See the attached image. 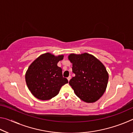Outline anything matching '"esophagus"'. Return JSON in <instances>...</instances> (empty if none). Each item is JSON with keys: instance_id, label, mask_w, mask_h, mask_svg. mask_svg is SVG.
<instances>
[{"instance_id": "34e87169", "label": "esophagus", "mask_w": 133, "mask_h": 133, "mask_svg": "<svg viewBox=\"0 0 133 133\" xmlns=\"http://www.w3.org/2000/svg\"><path fill=\"white\" fill-rule=\"evenodd\" d=\"M70 79H71V76H69V77H67V80H68V81H69V82L70 80Z\"/></svg>"}]
</instances>
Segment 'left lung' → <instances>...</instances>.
<instances>
[{
  "label": "left lung",
  "mask_w": 133,
  "mask_h": 133,
  "mask_svg": "<svg viewBox=\"0 0 133 133\" xmlns=\"http://www.w3.org/2000/svg\"><path fill=\"white\" fill-rule=\"evenodd\" d=\"M69 59L75 74L69 84L76 95L85 102H96L104 94L109 80L104 66L94 56L86 53L71 54Z\"/></svg>",
  "instance_id": "left-lung-1"
}]
</instances>
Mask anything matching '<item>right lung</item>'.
Returning <instances> with one entry per match:
<instances>
[{"instance_id": "right-lung-1", "label": "right lung", "mask_w": 133, "mask_h": 133, "mask_svg": "<svg viewBox=\"0 0 133 133\" xmlns=\"http://www.w3.org/2000/svg\"><path fill=\"white\" fill-rule=\"evenodd\" d=\"M63 58V55L55 56L47 53L40 56L29 67L26 82L35 97L49 100L57 96L63 85L68 83V80L63 77L61 67L57 66Z\"/></svg>"}]
</instances>
